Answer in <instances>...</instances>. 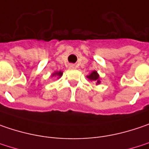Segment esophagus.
Here are the masks:
<instances>
[{"label": "esophagus", "mask_w": 149, "mask_h": 149, "mask_svg": "<svg viewBox=\"0 0 149 149\" xmlns=\"http://www.w3.org/2000/svg\"><path fill=\"white\" fill-rule=\"evenodd\" d=\"M70 68H75V66L74 65H71V66H70Z\"/></svg>", "instance_id": "esophagus-1"}]
</instances>
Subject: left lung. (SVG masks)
Listing matches in <instances>:
<instances>
[{"instance_id": "1", "label": "left lung", "mask_w": 149, "mask_h": 149, "mask_svg": "<svg viewBox=\"0 0 149 149\" xmlns=\"http://www.w3.org/2000/svg\"><path fill=\"white\" fill-rule=\"evenodd\" d=\"M88 78H89L90 80H93V81H94V82H96V83H100V79H99V74L97 73V72H93L91 74L89 75V76H88Z\"/></svg>"}]
</instances>
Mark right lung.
Returning a JSON list of instances; mask_svg holds the SVG:
<instances>
[{
	"instance_id": "1",
	"label": "right lung",
	"mask_w": 149,
	"mask_h": 149,
	"mask_svg": "<svg viewBox=\"0 0 149 149\" xmlns=\"http://www.w3.org/2000/svg\"><path fill=\"white\" fill-rule=\"evenodd\" d=\"M54 75H55V76L56 75V76H59V77H61V76H62V72H58L54 73V74L52 75V76H54Z\"/></svg>"
}]
</instances>
